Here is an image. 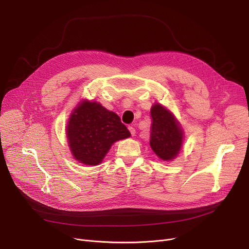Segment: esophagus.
<instances>
[{"label": "esophagus", "mask_w": 249, "mask_h": 249, "mask_svg": "<svg viewBox=\"0 0 249 249\" xmlns=\"http://www.w3.org/2000/svg\"><path fill=\"white\" fill-rule=\"evenodd\" d=\"M128 129H129L130 133H131V135H132V136H134V135H135V133H136V131H135V128H134V127H132V126H129V127H128Z\"/></svg>", "instance_id": "34e87169"}]
</instances>
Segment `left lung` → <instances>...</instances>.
I'll use <instances>...</instances> for the list:
<instances>
[{
  "label": "left lung",
  "instance_id": "obj_1",
  "mask_svg": "<svg viewBox=\"0 0 249 249\" xmlns=\"http://www.w3.org/2000/svg\"><path fill=\"white\" fill-rule=\"evenodd\" d=\"M150 146L160 160H174L180 150L182 131L171 112L160 104L152 106Z\"/></svg>",
  "mask_w": 249,
  "mask_h": 249
}]
</instances>
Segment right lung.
<instances>
[{"label":"right lung","mask_w":249,"mask_h":249,"mask_svg":"<svg viewBox=\"0 0 249 249\" xmlns=\"http://www.w3.org/2000/svg\"><path fill=\"white\" fill-rule=\"evenodd\" d=\"M130 135L119 116L97 102L84 101L73 110L68 124L73 158L88 165L101 163L114 142Z\"/></svg>","instance_id":"1"}]
</instances>
